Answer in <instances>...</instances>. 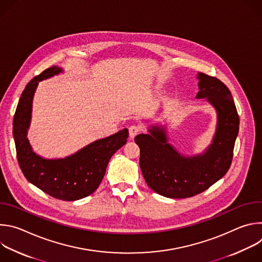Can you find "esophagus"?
<instances>
[{
  "label": "esophagus",
  "mask_w": 262,
  "mask_h": 262,
  "mask_svg": "<svg viewBox=\"0 0 262 262\" xmlns=\"http://www.w3.org/2000/svg\"><path fill=\"white\" fill-rule=\"evenodd\" d=\"M140 126H138V125H132V126H129V128H128V130H129V139H134L138 134H139V132H140Z\"/></svg>",
  "instance_id": "1"
}]
</instances>
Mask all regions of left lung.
<instances>
[{
	"mask_svg": "<svg viewBox=\"0 0 262 262\" xmlns=\"http://www.w3.org/2000/svg\"><path fill=\"white\" fill-rule=\"evenodd\" d=\"M197 99L215 111L216 124L210 144L200 154L184 155L170 143L168 125L151 124L135 142L140 147V168L149 188L167 198H189L207 190L230 168L239 118L226 85L198 72Z\"/></svg>",
	"mask_w": 262,
	"mask_h": 262,
	"instance_id": "obj_1",
	"label": "left lung"
}]
</instances>
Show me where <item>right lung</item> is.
Returning a JSON list of instances; mask_svg holds the SVG:
<instances>
[{
    "label": "right lung",
    "instance_id": "right-lung-1",
    "mask_svg": "<svg viewBox=\"0 0 262 262\" xmlns=\"http://www.w3.org/2000/svg\"><path fill=\"white\" fill-rule=\"evenodd\" d=\"M60 73H64V69L53 66L28 83L13 118V138L17 161L28 181L56 199L76 201L91 195L98 188L110 159L126 143L128 129L95 140L64 158L47 159L36 154L28 139L33 98L40 82Z\"/></svg>",
    "mask_w": 262,
    "mask_h": 262
}]
</instances>
